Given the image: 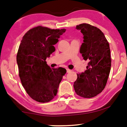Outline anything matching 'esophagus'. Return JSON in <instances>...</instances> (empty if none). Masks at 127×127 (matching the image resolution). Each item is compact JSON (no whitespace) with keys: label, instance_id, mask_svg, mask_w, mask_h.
Instances as JSON below:
<instances>
[{"label":"esophagus","instance_id":"34e87169","mask_svg":"<svg viewBox=\"0 0 127 127\" xmlns=\"http://www.w3.org/2000/svg\"><path fill=\"white\" fill-rule=\"evenodd\" d=\"M66 71H67V73H69V72H70L72 70L69 69H66Z\"/></svg>","mask_w":127,"mask_h":127}]
</instances>
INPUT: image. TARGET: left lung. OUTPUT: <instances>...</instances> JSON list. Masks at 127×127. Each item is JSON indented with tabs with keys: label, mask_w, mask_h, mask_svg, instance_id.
I'll list each match as a JSON object with an SVG mask.
<instances>
[{
	"label": "left lung",
	"mask_w": 127,
	"mask_h": 127,
	"mask_svg": "<svg viewBox=\"0 0 127 127\" xmlns=\"http://www.w3.org/2000/svg\"><path fill=\"white\" fill-rule=\"evenodd\" d=\"M76 29L80 31L84 39L80 53L88 63L84 72L77 74L73 87L78 95L91 98L101 93L106 85L112 62L110 47L98 28L84 23L76 26Z\"/></svg>",
	"instance_id": "1"
}]
</instances>
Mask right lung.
Wrapping results in <instances>:
<instances>
[{
  "label": "right lung",
  "instance_id": "obj_1",
  "mask_svg": "<svg viewBox=\"0 0 127 127\" xmlns=\"http://www.w3.org/2000/svg\"><path fill=\"white\" fill-rule=\"evenodd\" d=\"M65 31L38 26L28 31L21 41L17 55L19 76L28 94L36 101L45 103L53 99L66 73L61 67L51 69L46 61Z\"/></svg>",
  "mask_w": 127,
  "mask_h": 127
}]
</instances>
